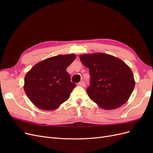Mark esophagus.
Instances as JSON below:
<instances>
[{"mask_svg":"<svg viewBox=\"0 0 153 153\" xmlns=\"http://www.w3.org/2000/svg\"><path fill=\"white\" fill-rule=\"evenodd\" d=\"M78 85L82 86V87H85V82H84V81L80 82L78 84Z\"/></svg>","mask_w":153,"mask_h":153,"instance_id":"esophagus-1","label":"esophagus"}]
</instances>
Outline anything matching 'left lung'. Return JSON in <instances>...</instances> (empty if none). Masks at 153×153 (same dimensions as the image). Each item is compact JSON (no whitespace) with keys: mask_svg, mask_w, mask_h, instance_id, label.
<instances>
[{"mask_svg":"<svg viewBox=\"0 0 153 153\" xmlns=\"http://www.w3.org/2000/svg\"><path fill=\"white\" fill-rule=\"evenodd\" d=\"M82 63L89 68L90 99L105 110L117 108L126 103L135 87L133 73L122 60L103 53L82 54Z\"/></svg>","mask_w":153,"mask_h":153,"instance_id":"left-lung-1","label":"left lung"}]
</instances>
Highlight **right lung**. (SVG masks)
<instances>
[{
    "mask_svg": "<svg viewBox=\"0 0 153 153\" xmlns=\"http://www.w3.org/2000/svg\"><path fill=\"white\" fill-rule=\"evenodd\" d=\"M75 58V54H67L46 59L26 73L24 89L36 106L53 110L68 100L76 85L66 69Z\"/></svg>",
    "mask_w": 153,
    "mask_h": 153,
    "instance_id": "add662e5",
    "label": "right lung"
}]
</instances>
